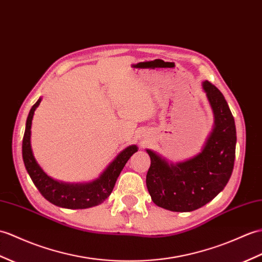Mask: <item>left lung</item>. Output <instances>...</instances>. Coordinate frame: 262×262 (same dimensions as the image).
<instances>
[{"label":"left lung","instance_id":"left-lung-1","mask_svg":"<svg viewBox=\"0 0 262 262\" xmlns=\"http://www.w3.org/2000/svg\"><path fill=\"white\" fill-rule=\"evenodd\" d=\"M202 87L214 117L202 150L186 161L168 163L154 150L146 149L150 157L146 185L151 201L173 212H191L209 203L226 187L233 171L234 118L220 90L208 80Z\"/></svg>","mask_w":262,"mask_h":262}]
</instances>
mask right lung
I'll return each mask as SVG.
<instances>
[{
	"label": "right lung",
	"instance_id": "add662e5",
	"mask_svg": "<svg viewBox=\"0 0 262 262\" xmlns=\"http://www.w3.org/2000/svg\"><path fill=\"white\" fill-rule=\"evenodd\" d=\"M38 99L29 113L22 143V156L24 166L27 168L34 185L49 202L64 209H88L102 203L113 192L115 183L125 164L130 156L136 153L138 147L130 145L116 156L106 167L98 179L86 183H64L50 178L35 161L31 148V125L36 107L40 105Z\"/></svg>",
	"mask_w": 262,
	"mask_h": 262
}]
</instances>
